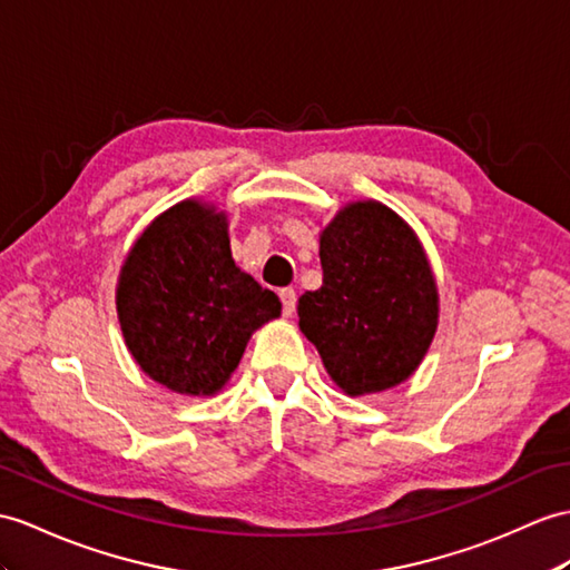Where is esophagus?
<instances>
[{
  "label": "esophagus",
  "mask_w": 570,
  "mask_h": 570,
  "mask_svg": "<svg viewBox=\"0 0 570 570\" xmlns=\"http://www.w3.org/2000/svg\"><path fill=\"white\" fill-rule=\"evenodd\" d=\"M277 295H281V302H283V314H285V316H293L295 304H297L295 289H293V287H283Z\"/></svg>",
  "instance_id": "obj_1"
}]
</instances>
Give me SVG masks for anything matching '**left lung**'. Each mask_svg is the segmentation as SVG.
<instances>
[{
	"mask_svg": "<svg viewBox=\"0 0 570 570\" xmlns=\"http://www.w3.org/2000/svg\"><path fill=\"white\" fill-rule=\"evenodd\" d=\"M324 285L297 304L328 377L363 396L406 382L433 343L438 285L415 232L377 200L345 205L318 239Z\"/></svg>",
	"mask_w": 570,
	"mask_h": 570,
	"instance_id": "obj_1",
	"label": "left lung"
}]
</instances>
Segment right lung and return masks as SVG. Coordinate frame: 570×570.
Masks as SVG:
<instances>
[{
	"instance_id": "obj_1",
	"label": "right lung",
	"mask_w": 570,
	"mask_h": 570,
	"mask_svg": "<svg viewBox=\"0 0 570 570\" xmlns=\"http://www.w3.org/2000/svg\"><path fill=\"white\" fill-rule=\"evenodd\" d=\"M135 363L166 390L213 396L232 377L252 333L281 316L271 289L237 268L227 215L176 203L140 234L116 289Z\"/></svg>"
}]
</instances>
